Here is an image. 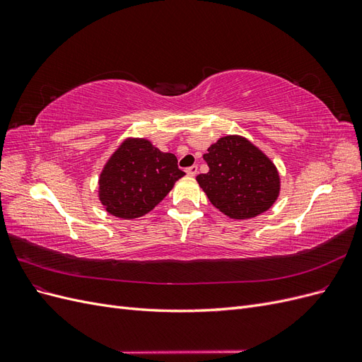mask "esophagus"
<instances>
[{"instance_id": "34e87169", "label": "esophagus", "mask_w": 362, "mask_h": 362, "mask_svg": "<svg viewBox=\"0 0 362 362\" xmlns=\"http://www.w3.org/2000/svg\"><path fill=\"white\" fill-rule=\"evenodd\" d=\"M185 173L190 175V177H194V175L198 173V166H190V168H187V169H185Z\"/></svg>"}]
</instances>
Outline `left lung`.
Masks as SVG:
<instances>
[{"mask_svg": "<svg viewBox=\"0 0 362 362\" xmlns=\"http://www.w3.org/2000/svg\"><path fill=\"white\" fill-rule=\"evenodd\" d=\"M208 170L196 177L210 202L231 218H250L275 204L281 180L275 164L242 136H225L204 154Z\"/></svg>", "mask_w": 362, "mask_h": 362, "instance_id": "obj_1", "label": "left lung"}]
</instances>
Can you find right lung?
I'll return each mask as SVG.
<instances>
[{
    "label": "right lung",
    "mask_w": 362,
    "mask_h": 362,
    "mask_svg": "<svg viewBox=\"0 0 362 362\" xmlns=\"http://www.w3.org/2000/svg\"><path fill=\"white\" fill-rule=\"evenodd\" d=\"M184 175L170 152L148 139H127L105 163L98 193L107 213L136 218L154 210Z\"/></svg>",
    "instance_id": "right-lung-1"
}]
</instances>
